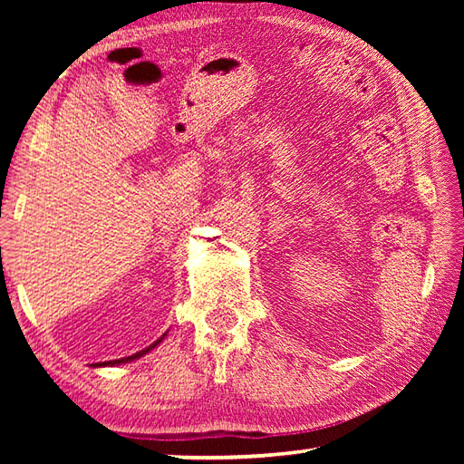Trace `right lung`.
<instances>
[{"label": "right lung", "mask_w": 464, "mask_h": 464, "mask_svg": "<svg viewBox=\"0 0 464 464\" xmlns=\"http://www.w3.org/2000/svg\"><path fill=\"white\" fill-rule=\"evenodd\" d=\"M163 337H166V334H163ZM163 337H160V340L157 342H153L151 345H149V348H145V350H140V352H137V354H132V356H129V358H121V360H108V362H98V364H92V366H119V364H127V362H132V360H137V358H140L143 354H147V352H151L157 343H160Z\"/></svg>", "instance_id": "right-lung-1"}]
</instances>
